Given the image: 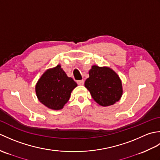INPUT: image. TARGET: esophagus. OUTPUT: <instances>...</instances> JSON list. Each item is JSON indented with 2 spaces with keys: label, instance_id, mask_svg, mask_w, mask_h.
Returning a JSON list of instances; mask_svg holds the SVG:
<instances>
[{
  "label": "esophagus",
  "instance_id": "obj_1",
  "mask_svg": "<svg viewBox=\"0 0 160 160\" xmlns=\"http://www.w3.org/2000/svg\"><path fill=\"white\" fill-rule=\"evenodd\" d=\"M77 83H78V84H79V85H83L84 83V80H78L77 81Z\"/></svg>",
  "mask_w": 160,
  "mask_h": 160
}]
</instances>
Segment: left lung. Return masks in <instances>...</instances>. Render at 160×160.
<instances>
[{
	"label": "left lung",
	"mask_w": 160,
	"mask_h": 160,
	"mask_svg": "<svg viewBox=\"0 0 160 160\" xmlns=\"http://www.w3.org/2000/svg\"><path fill=\"white\" fill-rule=\"evenodd\" d=\"M84 86L89 91L93 100L101 106L113 105L122 95V82L118 74L108 67L94 65Z\"/></svg>",
	"instance_id": "left-lung-1"
}]
</instances>
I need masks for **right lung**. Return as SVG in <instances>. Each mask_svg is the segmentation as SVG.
I'll list each match as a JSON object with an SVG mask.
<instances>
[{
    "mask_svg": "<svg viewBox=\"0 0 160 160\" xmlns=\"http://www.w3.org/2000/svg\"><path fill=\"white\" fill-rule=\"evenodd\" d=\"M77 84L57 65L46 71L36 85V93L40 102L51 109L62 108L69 100L71 91Z\"/></svg>",
    "mask_w": 160,
    "mask_h": 160,
    "instance_id": "add662e5",
    "label": "right lung"
}]
</instances>
